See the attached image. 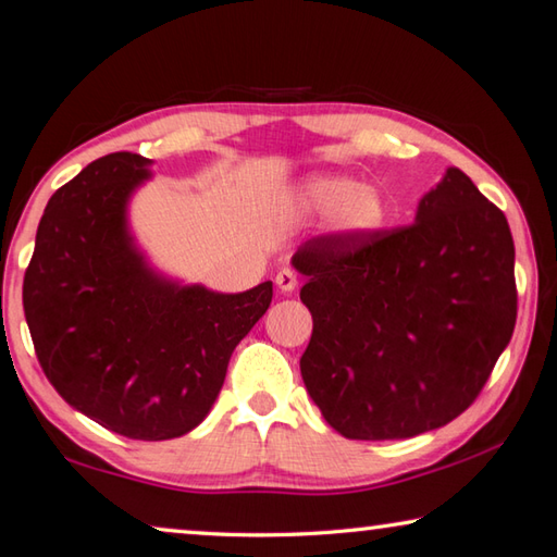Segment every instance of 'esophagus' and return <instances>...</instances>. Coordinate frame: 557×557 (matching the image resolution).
<instances>
[{"instance_id": "obj_1", "label": "esophagus", "mask_w": 557, "mask_h": 557, "mask_svg": "<svg viewBox=\"0 0 557 557\" xmlns=\"http://www.w3.org/2000/svg\"><path fill=\"white\" fill-rule=\"evenodd\" d=\"M275 282L282 292H292L294 287H297L299 280H297V272H294L292 268H282L275 275Z\"/></svg>"}]
</instances>
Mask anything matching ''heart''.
Returning <instances> with one entry per match:
<instances>
[{"instance_id":"b5f03b06","label":"heart","mask_w":557,"mask_h":557,"mask_svg":"<svg viewBox=\"0 0 557 557\" xmlns=\"http://www.w3.org/2000/svg\"><path fill=\"white\" fill-rule=\"evenodd\" d=\"M307 205L315 212H333L331 226L341 236H364L386 220V202L372 185H357L345 176H323L307 183Z\"/></svg>"}]
</instances>
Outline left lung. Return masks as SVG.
<instances>
[{"mask_svg": "<svg viewBox=\"0 0 557 557\" xmlns=\"http://www.w3.org/2000/svg\"><path fill=\"white\" fill-rule=\"evenodd\" d=\"M292 263L313 315L301 379L347 440H406L459 418L515 333L507 216L459 169L412 224L313 236Z\"/></svg>", "mask_w": 557, "mask_h": 557, "instance_id": "1", "label": "left lung"}]
</instances>
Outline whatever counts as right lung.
<instances>
[{
  "label": "right lung",
  "mask_w": 557,
  "mask_h": 557,
  "mask_svg": "<svg viewBox=\"0 0 557 557\" xmlns=\"http://www.w3.org/2000/svg\"><path fill=\"white\" fill-rule=\"evenodd\" d=\"M149 159L115 151L52 195L24 275V313L54 391L129 440H173L205 420L234 347L272 301L178 287L135 250L125 205Z\"/></svg>",
  "instance_id": "right-lung-1"
}]
</instances>
